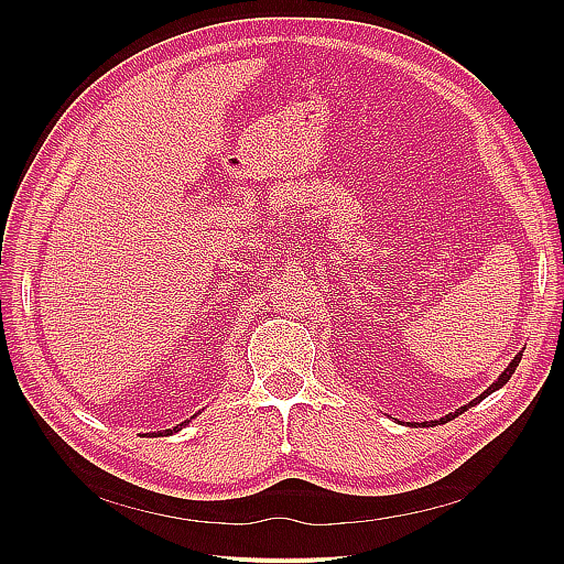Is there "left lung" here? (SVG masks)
Here are the masks:
<instances>
[{
  "label": "left lung",
  "instance_id": "left-lung-1",
  "mask_svg": "<svg viewBox=\"0 0 564 564\" xmlns=\"http://www.w3.org/2000/svg\"><path fill=\"white\" fill-rule=\"evenodd\" d=\"M520 360H522V352H518V355H516V360H513V362H510V365H508V367L503 369V373H501V377H499L497 381H494V383H491V386H489V388H487V390L482 392V395H477V398H475L473 402H468L466 406H460V409H456V412H454V414H447L445 419H440V421H431V425H435V423H447V421L456 419L458 414H464L468 406H473V404H477V402H482V400H485L487 395H491V392H494V390H499L501 386H506V383H508V379H510V377H513V373H516V367L520 365Z\"/></svg>",
  "mask_w": 564,
  "mask_h": 564
}]
</instances>
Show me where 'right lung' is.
Segmentation results:
<instances>
[{
  "mask_svg": "<svg viewBox=\"0 0 564 564\" xmlns=\"http://www.w3.org/2000/svg\"><path fill=\"white\" fill-rule=\"evenodd\" d=\"M181 425H183V423H181ZM181 425H176V429H174V431H164V433H166V435H169V433H176V431L181 429ZM164 433H158V435H164Z\"/></svg>",
  "mask_w": 564,
  "mask_h": 564,
  "instance_id": "add662e5",
  "label": "right lung"
}]
</instances>
